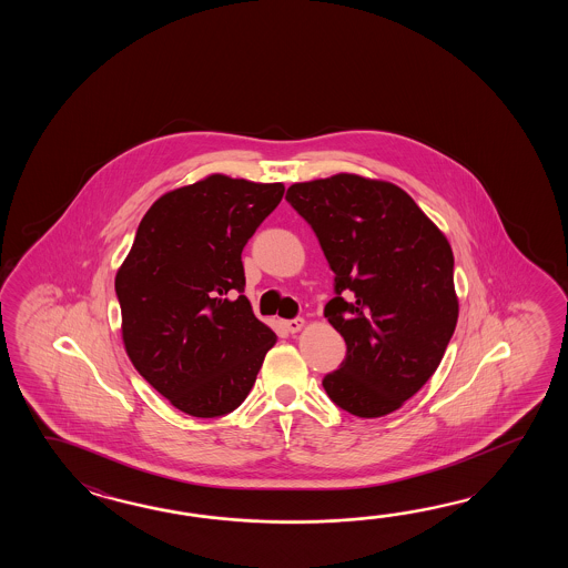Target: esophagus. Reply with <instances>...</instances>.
<instances>
[{"instance_id":"34e87169","label":"esophagus","mask_w":568,"mask_h":568,"mask_svg":"<svg viewBox=\"0 0 568 568\" xmlns=\"http://www.w3.org/2000/svg\"><path fill=\"white\" fill-rule=\"evenodd\" d=\"M306 325V321L304 318H294V321H284V326H286V331L288 333H298Z\"/></svg>"}]
</instances>
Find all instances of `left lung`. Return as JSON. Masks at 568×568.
Returning a JSON list of instances; mask_svg holds the SVG:
<instances>
[{"instance_id": "1", "label": "left lung", "mask_w": 568, "mask_h": 568, "mask_svg": "<svg viewBox=\"0 0 568 568\" xmlns=\"http://www.w3.org/2000/svg\"><path fill=\"white\" fill-rule=\"evenodd\" d=\"M286 201L335 272L325 316L347 357L323 379L328 398L359 418L398 410L433 377L457 326L450 243L392 182L341 172L292 184Z\"/></svg>"}]
</instances>
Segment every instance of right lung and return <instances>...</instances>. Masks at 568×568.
<instances>
[{
  "instance_id": "obj_1",
  "label": "right lung",
  "mask_w": 568,
  "mask_h": 568,
  "mask_svg": "<svg viewBox=\"0 0 568 568\" xmlns=\"http://www.w3.org/2000/svg\"><path fill=\"white\" fill-rule=\"evenodd\" d=\"M282 182L209 174L148 209L115 274L123 347L145 382L196 418L235 410L276 333L243 296L242 252Z\"/></svg>"
}]
</instances>
